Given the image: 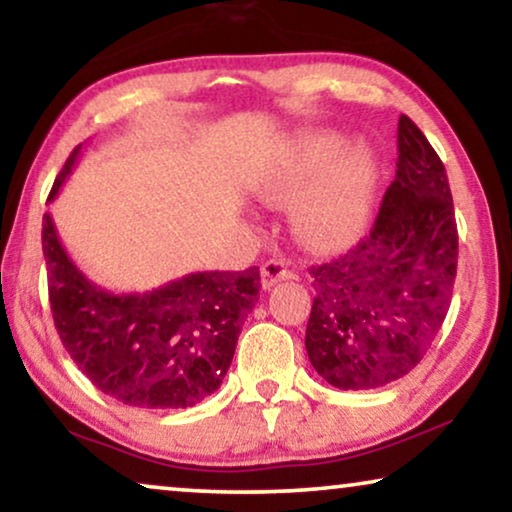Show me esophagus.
<instances>
[{
	"label": "esophagus",
	"instance_id": "obj_1",
	"mask_svg": "<svg viewBox=\"0 0 512 512\" xmlns=\"http://www.w3.org/2000/svg\"><path fill=\"white\" fill-rule=\"evenodd\" d=\"M293 270L289 268V263L279 261V258H270V261L263 263L261 268V284L263 289H270L277 282H284V279H293Z\"/></svg>",
	"mask_w": 512,
	"mask_h": 512
}]
</instances>
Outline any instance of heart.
Wrapping results in <instances>:
<instances>
[{
    "label": "heart",
    "mask_w": 512,
    "mask_h": 512,
    "mask_svg": "<svg viewBox=\"0 0 512 512\" xmlns=\"http://www.w3.org/2000/svg\"><path fill=\"white\" fill-rule=\"evenodd\" d=\"M326 162V170L293 207V226L314 247L347 240L366 223L380 174L375 151L366 142H352L340 149L338 135H312L284 163L263 172L256 181L258 193L265 198H282L303 186Z\"/></svg>",
    "instance_id": "b5f03b06"
}]
</instances>
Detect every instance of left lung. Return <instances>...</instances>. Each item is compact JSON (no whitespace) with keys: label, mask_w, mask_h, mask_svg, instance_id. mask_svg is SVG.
Masks as SVG:
<instances>
[{"label":"left lung","mask_w":512,"mask_h":512,"mask_svg":"<svg viewBox=\"0 0 512 512\" xmlns=\"http://www.w3.org/2000/svg\"><path fill=\"white\" fill-rule=\"evenodd\" d=\"M450 184L424 132L398 121L396 179L366 240L312 265L305 349L338 389H375L408 375L443 326L457 277Z\"/></svg>","instance_id":"left-lung-1"}]
</instances>
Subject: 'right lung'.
<instances>
[{"mask_svg": "<svg viewBox=\"0 0 512 512\" xmlns=\"http://www.w3.org/2000/svg\"><path fill=\"white\" fill-rule=\"evenodd\" d=\"M76 146L48 202L79 160ZM55 328L97 389L132 408H191L221 387L237 335L258 303L261 272H191L144 293H111L83 275L51 214L41 230Z\"/></svg>", "mask_w": 512, "mask_h": 512, "instance_id": "right-lung-1", "label": "right lung"}]
</instances>
